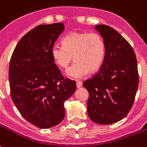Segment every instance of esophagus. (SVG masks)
<instances>
[{
	"instance_id": "34e87169",
	"label": "esophagus",
	"mask_w": 147,
	"mask_h": 147,
	"mask_svg": "<svg viewBox=\"0 0 147 147\" xmlns=\"http://www.w3.org/2000/svg\"><path fill=\"white\" fill-rule=\"evenodd\" d=\"M82 82H80V81H77L76 82V87L78 88H80L81 87H82Z\"/></svg>"
}]
</instances>
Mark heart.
Masks as SVG:
<instances>
[{
  "label": "heart",
  "mask_w": 147,
  "mask_h": 147,
  "mask_svg": "<svg viewBox=\"0 0 147 147\" xmlns=\"http://www.w3.org/2000/svg\"><path fill=\"white\" fill-rule=\"evenodd\" d=\"M63 47L55 45L51 50L53 63L65 70L74 59L75 63L66 75L80 79L98 71L104 62L107 45L102 36L96 32H71L62 40Z\"/></svg>",
  "instance_id": "obj_1"
}]
</instances>
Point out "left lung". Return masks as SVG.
I'll return each instance as SVG.
<instances>
[{
	"mask_svg": "<svg viewBox=\"0 0 147 147\" xmlns=\"http://www.w3.org/2000/svg\"><path fill=\"white\" fill-rule=\"evenodd\" d=\"M95 29L106 42V57L99 71L83 85L89 93V118L108 125L123 119L134 103L138 65L132 47L116 30L105 24H98Z\"/></svg>",
	"mask_w": 147,
	"mask_h": 147,
	"instance_id": "1",
	"label": "left lung"
}]
</instances>
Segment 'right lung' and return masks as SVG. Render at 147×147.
Returning a JSON list of instances; mask_svg holds the SVG:
<instances>
[{
	"instance_id": "obj_1",
	"label": "right lung",
	"mask_w": 147,
	"mask_h": 147,
	"mask_svg": "<svg viewBox=\"0 0 147 147\" xmlns=\"http://www.w3.org/2000/svg\"><path fill=\"white\" fill-rule=\"evenodd\" d=\"M64 30L63 23L39 25L20 40L9 70L11 97L20 115L43 129L55 127L65 115L64 102L76 90V81L64 80L51 50Z\"/></svg>"
}]
</instances>
